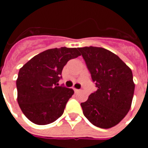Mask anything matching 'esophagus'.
<instances>
[{"label": "esophagus", "mask_w": 148, "mask_h": 148, "mask_svg": "<svg viewBox=\"0 0 148 148\" xmlns=\"http://www.w3.org/2000/svg\"><path fill=\"white\" fill-rule=\"evenodd\" d=\"M74 90L75 93H77V92H79V91H80V90H77V89H75V88H74Z\"/></svg>", "instance_id": "34e87169"}]
</instances>
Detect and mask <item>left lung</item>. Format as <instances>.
<instances>
[{
    "mask_svg": "<svg viewBox=\"0 0 148 148\" xmlns=\"http://www.w3.org/2000/svg\"><path fill=\"white\" fill-rule=\"evenodd\" d=\"M97 90L81 103L83 114L93 125L109 128L127 115L132 106L135 84L131 69L117 55L97 47H79Z\"/></svg>",
    "mask_w": 148,
    "mask_h": 148,
    "instance_id": "left-lung-1",
    "label": "left lung"
}]
</instances>
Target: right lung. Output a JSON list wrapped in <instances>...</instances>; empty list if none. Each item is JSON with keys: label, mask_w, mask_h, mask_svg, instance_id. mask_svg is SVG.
Here are the masks:
<instances>
[{"label": "right lung", "mask_w": 148, "mask_h": 148, "mask_svg": "<svg viewBox=\"0 0 148 148\" xmlns=\"http://www.w3.org/2000/svg\"><path fill=\"white\" fill-rule=\"evenodd\" d=\"M80 55L77 48L49 49L34 56L21 67L16 80L17 101L25 116L39 125L61 116L74 90L58 86L69 60Z\"/></svg>", "instance_id": "add662e5"}]
</instances>
